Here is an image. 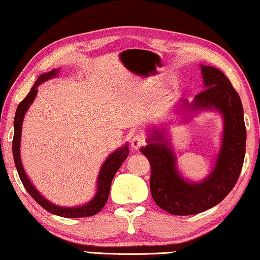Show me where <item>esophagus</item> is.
<instances>
[{"instance_id":"obj_1","label":"esophagus","mask_w":260,"mask_h":260,"mask_svg":"<svg viewBox=\"0 0 260 260\" xmlns=\"http://www.w3.org/2000/svg\"><path fill=\"white\" fill-rule=\"evenodd\" d=\"M146 144V136L143 134H135L131 140V146L132 148L136 150V149H140L142 146Z\"/></svg>"}]
</instances>
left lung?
<instances>
[{
	"label": "left lung",
	"mask_w": 260,
	"mask_h": 260,
	"mask_svg": "<svg viewBox=\"0 0 260 260\" xmlns=\"http://www.w3.org/2000/svg\"><path fill=\"white\" fill-rule=\"evenodd\" d=\"M204 90L189 105L192 111L217 110L223 117L221 148L212 172L202 182L184 180L179 173L175 155L165 133L156 131L141 152L151 166L150 191L155 203L174 215L203 212L220 203L234 188L245 155L246 129L239 94L220 70L201 65Z\"/></svg>",
	"instance_id": "left-lung-1"
}]
</instances>
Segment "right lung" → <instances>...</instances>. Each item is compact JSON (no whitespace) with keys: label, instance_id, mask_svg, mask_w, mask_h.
Listing matches in <instances>:
<instances>
[{"label":"right lung","instance_id":"obj_1","mask_svg":"<svg viewBox=\"0 0 260 260\" xmlns=\"http://www.w3.org/2000/svg\"><path fill=\"white\" fill-rule=\"evenodd\" d=\"M59 72V69H54L52 71L48 73H43L40 77L38 78V80L35 81L34 86L32 87L27 96L21 101L19 103L18 108H17L15 120H14V140H12V153H14V159H15V165L17 169V172L19 174V178L23 182L24 187L27 192L29 193L33 199L40 204L43 209L47 210L48 212L52 214L59 215V217L64 218H83V217H90V215H94L99 213L101 210L103 209V206L108 202L109 199V192H110V187H111L112 179L114 174L117 173V171L120 169L122 162L128 156L129 149L127 144L124 147L118 149V150L113 151L111 155H110L105 161L103 162L102 167H101L99 178H98V190H96L95 196L90 202H88L87 204H83L81 206H76V208H63V206H58L52 204L51 202L46 200L40 192L37 190L32 182L29 181V179L25 173V170L21 164L20 159V136H21V126H23V120L25 117V113L27 111L29 105L33 103V101L37 96L38 93V87L41 85V83L46 82L49 80V79L56 77Z\"/></svg>","mask_w":260,"mask_h":260}]
</instances>
